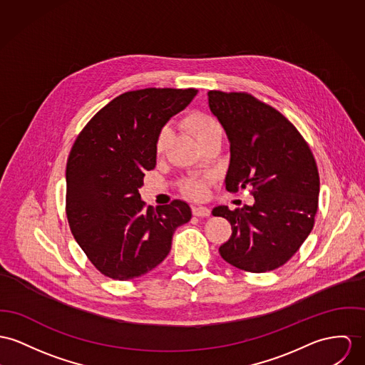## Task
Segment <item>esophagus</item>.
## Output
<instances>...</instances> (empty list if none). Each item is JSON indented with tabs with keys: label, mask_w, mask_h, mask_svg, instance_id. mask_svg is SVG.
I'll use <instances>...</instances> for the list:
<instances>
[{
	"label": "esophagus",
	"mask_w": 365,
	"mask_h": 365,
	"mask_svg": "<svg viewBox=\"0 0 365 365\" xmlns=\"http://www.w3.org/2000/svg\"><path fill=\"white\" fill-rule=\"evenodd\" d=\"M192 212L195 217H208L211 214V210L208 207H202V205H193Z\"/></svg>",
	"instance_id": "34e87169"
}]
</instances>
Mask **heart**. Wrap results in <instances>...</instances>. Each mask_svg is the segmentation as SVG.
I'll return each instance as SVG.
<instances>
[{
	"label": "heart",
	"instance_id": "obj_1",
	"mask_svg": "<svg viewBox=\"0 0 365 365\" xmlns=\"http://www.w3.org/2000/svg\"><path fill=\"white\" fill-rule=\"evenodd\" d=\"M183 125L187 130H190L193 133V136L201 144H204L205 141L210 140L214 136L222 135V129L218 123V120L208 115V113H201V111H192L187 113L183 118ZM169 138H170V130L169 128H163L160 129L157 138H155V153L157 155H161L168 144ZM207 183H208V178H189L186 179L182 185H180V190L186 195V196L193 197V198H201L205 196L207 193Z\"/></svg>",
	"mask_w": 365,
	"mask_h": 365
}]
</instances>
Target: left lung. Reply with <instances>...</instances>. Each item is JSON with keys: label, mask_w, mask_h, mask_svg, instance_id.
<instances>
[{"label": "left lung", "mask_w": 365, "mask_h": 365, "mask_svg": "<svg viewBox=\"0 0 365 365\" xmlns=\"http://www.w3.org/2000/svg\"><path fill=\"white\" fill-rule=\"evenodd\" d=\"M208 104L230 141L229 192L250 189L252 205L212 210L232 226L220 247L230 265L274 271L302 247L318 210L319 173L309 143L277 108L246 91H208Z\"/></svg>", "instance_id": "obj_1"}]
</instances>
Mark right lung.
<instances>
[{
    "label": "right lung",
    "mask_w": 365,
    "mask_h": 365,
    "mask_svg": "<svg viewBox=\"0 0 365 365\" xmlns=\"http://www.w3.org/2000/svg\"><path fill=\"white\" fill-rule=\"evenodd\" d=\"M196 88L126 91L96 113L66 163V218L88 261L107 278L130 281L161 264L178 226L192 218L180 200L155 211L141 201L144 172L155 167V138Z\"/></svg>",
    "instance_id": "right-lung-1"
}]
</instances>
